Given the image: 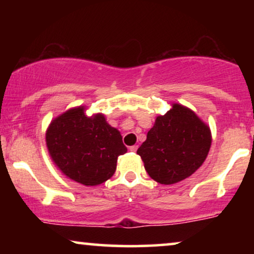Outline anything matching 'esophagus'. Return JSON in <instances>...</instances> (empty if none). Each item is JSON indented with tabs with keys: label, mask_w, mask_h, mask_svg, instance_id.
Listing matches in <instances>:
<instances>
[{
	"label": "esophagus",
	"mask_w": 254,
	"mask_h": 254,
	"mask_svg": "<svg viewBox=\"0 0 254 254\" xmlns=\"http://www.w3.org/2000/svg\"><path fill=\"white\" fill-rule=\"evenodd\" d=\"M129 150L135 152V151L137 150V145H131V147H129Z\"/></svg>",
	"instance_id": "obj_1"
}]
</instances>
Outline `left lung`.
<instances>
[{
	"mask_svg": "<svg viewBox=\"0 0 254 254\" xmlns=\"http://www.w3.org/2000/svg\"><path fill=\"white\" fill-rule=\"evenodd\" d=\"M210 145L209 126L189 107L173 103L164 116L156 118L137 155L151 179L171 185L189 178L203 164Z\"/></svg>",
	"mask_w": 254,
	"mask_h": 254,
	"instance_id": "1",
	"label": "left lung"
}]
</instances>
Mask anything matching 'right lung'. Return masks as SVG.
<instances>
[{
	"label": "right lung",
	"mask_w": 254,
	"mask_h": 254,
	"mask_svg": "<svg viewBox=\"0 0 254 254\" xmlns=\"http://www.w3.org/2000/svg\"><path fill=\"white\" fill-rule=\"evenodd\" d=\"M46 145L62 175L84 186L110 179L118 157L127 152L120 131L109 125L103 113L86 116L85 106L72 107L52 120Z\"/></svg>",
	"instance_id": "1"
}]
</instances>
